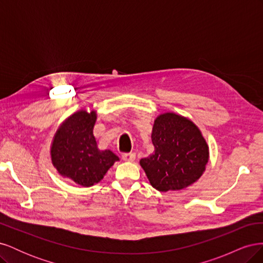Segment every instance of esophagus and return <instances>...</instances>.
<instances>
[{
  "instance_id": "34e87169",
  "label": "esophagus",
  "mask_w": 263,
  "mask_h": 263,
  "mask_svg": "<svg viewBox=\"0 0 263 263\" xmlns=\"http://www.w3.org/2000/svg\"><path fill=\"white\" fill-rule=\"evenodd\" d=\"M122 158H123V160H125V161H134L135 159H136V154H135V153L123 154Z\"/></svg>"
}]
</instances>
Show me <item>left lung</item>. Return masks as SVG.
<instances>
[{"label":"left lung","mask_w":263,"mask_h":263,"mask_svg":"<svg viewBox=\"0 0 263 263\" xmlns=\"http://www.w3.org/2000/svg\"><path fill=\"white\" fill-rule=\"evenodd\" d=\"M153 155L140 160L141 168L156 190L178 191L202 177L210 150L200 128L189 118L163 113L154 123Z\"/></svg>","instance_id":"8db88e82"}]
</instances>
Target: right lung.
<instances>
[{"mask_svg": "<svg viewBox=\"0 0 263 263\" xmlns=\"http://www.w3.org/2000/svg\"><path fill=\"white\" fill-rule=\"evenodd\" d=\"M97 112L80 109L70 115L55 132L51 163L63 178L89 187L99 183L119 158L110 150H100L93 135Z\"/></svg>", "mask_w": 263, "mask_h": 263, "instance_id": "add662e5", "label": "right lung"}]
</instances>
